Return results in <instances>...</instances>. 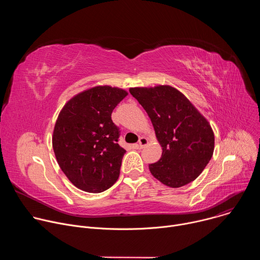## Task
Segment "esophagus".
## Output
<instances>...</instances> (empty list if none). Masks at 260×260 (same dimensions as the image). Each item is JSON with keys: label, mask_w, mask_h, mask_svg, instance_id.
<instances>
[{"label": "esophagus", "mask_w": 260, "mask_h": 260, "mask_svg": "<svg viewBox=\"0 0 260 260\" xmlns=\"http://www.w3.org/2000/svg\"><path fill=\"white\" fill-rule=\"evenodd\" d=\"M147 144H148V140H147L145 137H141L140 140H139V144H138L140 149H142V148H144Z\"/></svg>", "instance_id": "34e87169"}]
</instances>
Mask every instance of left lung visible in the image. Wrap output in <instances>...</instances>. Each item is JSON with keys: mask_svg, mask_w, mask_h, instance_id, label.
Listing matches in <instances>:
<instances>
[{"mask_svg": "<svg viewBox=\"0 0 260 260\" xmlns=\"http://www.w3.org/2000/svg\"><path fill=\"white\" fill-rule=\"evenodd\" d=\"M129 92L150 117L162 147L160 159L149 165L152 176L173 188L196 180L214 151V133L208 120L170 85L133 87Z\"/></svg>", "mask_w": 260, "mask_h": 260, "instance_id": "8db88e82", "label": "left lung"}]
</instances>
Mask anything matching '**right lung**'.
Segmentation results:
<instances>
[{"label":"right lung","mask_w":260,"mask_h":260,"mask_svg":"<svg viewBox=\"0 0 260 260\" xmlns=\"http://www.w3.org/2000/svg\"><path fill=\"white\" fill-rule=\"evenodd\" d=\"M126 95L121 88L95 86L73 96L57 117L52 137L57 164L83 191L103 192L119 177L125 150L111 114Z\"/></svg>","instance_id":"obj_1"}]
</instances>
